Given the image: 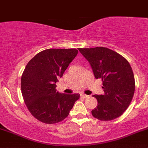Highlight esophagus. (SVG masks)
Here are the masks:
<instances>
[{
	"label": "esophagus",
	"instance_id": "1",
	"mask_svg": "<svg viewBox=\"0 0 148 148\" xmlns=\"http://www.w3.org/2000/svg\"><path fill=\"white\" fill-rule=\"evenodd\" d=\"M81 96L83 98H87L88 97H89V95H85V94H81Z\"/></svg>",
	"mask_w": 148,
	"mask_h": 148
}]
</instances>
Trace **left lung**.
<instances>
[{
	"instance_id": "1",
	"label": "left lung",
	"mask_w": 148,
	"mask_h": 148,
	"mask_svg": "<svg viewBox=\"0 0 148 148\" xmlns=\"http://www.w3.org/2000/svg\"><path fill=\"white\" fill-rule=\"evenodd\" d=\"M89 62L96 79L102 81L104 95H95L97 106L92 111L99 120H112L127 109L135 93L133 71L120 54L105 47L79 49Z\"/></svg>"
}]
</instances>
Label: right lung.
Segmentation results:
<instances>
[{"label": "right lung", "instance_id": "obj_1", "mask_svg": "<svg viewBox=\"0 0 148 148\" xmlns=\"http://www.w3.org/2000/svg\"><path fill=\"white\" fill-rule=\"evenodd\" d=\"M78 53L76 49H49L37 53L21 77V92L26 107L37 120L54 124L69 115L79 94L60 93L56 83Z\"/></svg>", "mask_w": 148, "mask_h": 148}]
</instances>
